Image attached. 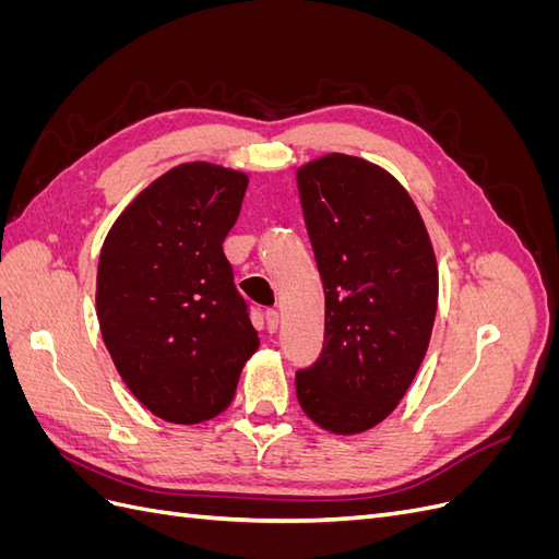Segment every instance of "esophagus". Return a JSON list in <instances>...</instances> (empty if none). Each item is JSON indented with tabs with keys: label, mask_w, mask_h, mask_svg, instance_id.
<instances>
[{
	"label": "esophagus",
	"mask_w": 559,
	"mask_h": 559,
	"mask_svg": "<svg viewBox=\"0 0 559 559\" xmlns=\"http://www.w3.org/2000/svg\"><path fill=\"white\" fill-rule=\"evenodd\" d=\"M265 326H267V331L270 333H275L277 331V326H280V312L277 310H265Z\"/></svg>",
	"instance_id": "34e87169"
}]
</instances>
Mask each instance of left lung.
Segmentation results:
<instances>
[{
    "label": "left lung",
    "mask_w": 559,
    "mask_h": 559,
    "mask_svg": "<svg viewBox=\"0 0 559 559\" xmlns=\"http://www.w3.org/2000/svg\"><path fill=\"white\" fill-rule=\"evenodd\" d=\"M321 282L324 347L296 370L306 415L335 433L376 427L408 392L436 319L438 267L411 195L382 167L331 154L298 170Z\"/></svg>",
    "instance_id": "left-lung-1"
}]
</instances>
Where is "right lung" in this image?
<instances>
[{
  "label": "right lung",
  "mask_w": 559,
  "mask_h": 559,
  "mask_svg": "<svg viewBox=\"0 0 559 559\" xmlns=\"http://www.w3.org/2000/svg\"><path fill=\"white\" fill-rule=\"evenodd\" d=\"M247 175L212 163L165 173L116 218L97 265V319L130 392L175 425L224 413L259 347L224 240Z\"/></svg>",
  "instance_id": "add662e5"
}]
</instances>
